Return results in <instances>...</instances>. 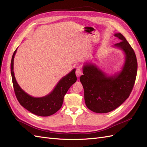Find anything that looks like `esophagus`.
Masks as SVG:
<instances>
[{"label":"esophagus","mask_w":147,"mask_h":147,"mask_svg":"<svg viewBox=\"0 0 147 147\" xmlns=\"http://www.w3.org/2000/svg\"><path fill=\"white\" fill-rule=\"evenodd\" d=\"M75 74H76V75L77 77H80V76L82 74V70L80 67H78L76 69V71H75Z\"/></svg>","instance_id":"34e87169"}]
</instances>
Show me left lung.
Listing matches in <instances>:
<instances>
[{"label":"left lung","mask_w":147,"mask_h":147,"mask_svg":"<svg viewBox=\"0 0 147 147\" xmlns=\"http://www.w3.org/2000/svg\"><path fill=\"white\" fill-rule=\"evenodd\" d=\"M115 36L121 40L115 46L121 48L126 55L121 72L115 77H106L95 65L86 64L83 75L80 78L86 105L96 113H108L121 105L131 94L136 82L137 61L135 52L121 34Z\"/></svg>","instance_id":"obj_1"}]
</instances>
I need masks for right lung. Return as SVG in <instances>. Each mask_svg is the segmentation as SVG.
I'll return each mask as SVG.
<instances>
[{
	"label": "right lung",
	"instance_id": "add662e5",
	"mask_svg": "<svg viewBox=\"0 0 147 147\" xmlns=\"http://www.w3.org/2000/svg\"><path fill=\"white\" fill-rule=\"evenodd\" d=\"M16 50L13 54L10 67L13 89L19 103L26 110L37 116L48 117L55 113L61 108L64 96L69 89L77 81L75 69L62 78L50 94L43 97H33L22 90L16 81L13 72V61Z\"/></svg>",
	"mask_w": 147,
	"mask_h": 147
}]
</instances>
